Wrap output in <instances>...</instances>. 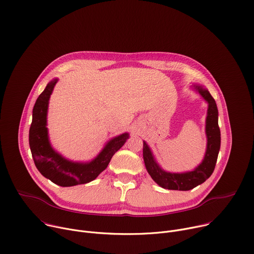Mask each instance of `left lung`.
Here are the masks:
<instances>
[{
	"label": "left lung",
	"instance_id": "1",
	"mask_svg": "<svg viewBox=\"0 0 254 254\" xmlns=\"http://www.w3.org/2000/svg\"><path fill=\"white\" fill-rule=\"evenodd\" d=\"M194 88L208 102L206 118L207 149L204 160L193 171L186 173H170L164 171L156 162L154 155L146 141H143L142 156L147 171L155 182L164 189L188 191L204 183L212 175L217 158H218L221 136L218 126V110L210 92L201 85H194Z\"/></svg>",
	"mask_w": 254,
	"mask_h": 254
}]
</instances>
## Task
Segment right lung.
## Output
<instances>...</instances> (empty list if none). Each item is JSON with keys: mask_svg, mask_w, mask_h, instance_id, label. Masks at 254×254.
Wrapping results in <instances>:
<instances>
[{"mask_svg": "<svg viewBox=\"0 0 254 254\" xmlns=\"http://www.w3.org/2000/svg\"><path fill=\"white\" fill-rule=\"evenodd\" d=\"M58 79L50 81L33 107L29 144L36 168L51 182L61 187H71L91 182L106 169L113 156L128 138L125 132L108 141L95 159L88 163L71 162L51 147L47 126V111L50 95Z\"/></svg>", "mask_w": 254, "mask_h": 254, "instance_id": "right-lung-1", "label": "right lung"}]
</instances>
